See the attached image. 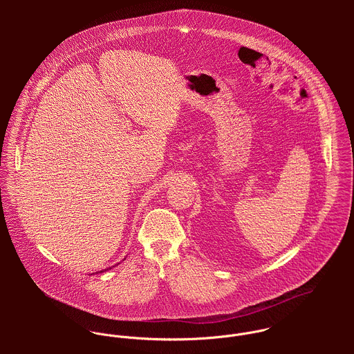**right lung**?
<instances>
[{"label": "right lung", "mask_w": 354, "mask_h": 354, "mask_svg": "<svg viewBox=\"0 0 354 354\" xmlns=\"http://www.w3.org/2000/svg\"><path fill=\"white\" fill-rule=\"evenodd\" d=\"M109 268H111V267H109ZM109 268H107V270H109ZM104 271H106V270H104ZM101 272H103V270H102Z\"/></svg>", "instance_id": "1"}]
</instances>
